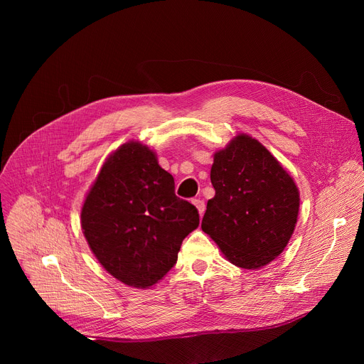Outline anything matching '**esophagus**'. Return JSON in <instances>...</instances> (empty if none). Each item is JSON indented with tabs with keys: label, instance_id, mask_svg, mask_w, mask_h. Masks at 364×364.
Segmentation results:
<instances>
[{
	"label": "esophagus",
	"instance_id": "obj_1",
	"mask_svg": "<svg viewBox=\"0 0 364 364\" xmlns=\"http://www.w3.org/2000/svg\"><path fill=\"white\" fill-rule=\"evenodd\" d=\"M193 205L198 208L199 215L202 217V215H203V213H205V202H203L202 199H193Z\"/></svg>",
	"mask_w": 364,
	"mask_h": 364
}]
</instances>
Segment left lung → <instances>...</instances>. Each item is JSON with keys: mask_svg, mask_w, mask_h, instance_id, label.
Segmentation results:
<instances>
[{"mask_svg": "<svg viewBox=\"0 0 364 364\" xmlns=\"http://www.w3.org/2000/svg\"><path fill=\"white\" fill-rule=\"evenodd\" d=\"M215 196L208 200L202 230L240 269L270 264L289 243L299 213V190L258 140L239 134L215 151Z\"/></svg>", "mask_w": 364, "mask_h": 364, "instance_id": "8db88e82", "label": "left lung"}]
</instances>
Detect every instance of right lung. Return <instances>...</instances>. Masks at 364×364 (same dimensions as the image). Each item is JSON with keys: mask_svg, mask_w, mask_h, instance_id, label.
Returning <instances> with one entry per match:
<instances>
[{"mask_svg": "<svg viewBox=\"0 0 364 364\" xmlns=\"http://www.w3.org/2000/svg\"><path fill=\"white\" fill-rule=\"evenodd\" d=\"M156 153L128 141L103 164L81 209L90 250L114 279L137 289L158 283L199 225L195 205L174 193Z\"/></svg>", "mask_w": 364, "mask_h": 364, "instance_id": "obj_1", "label": "right lung"}]
</instances>
